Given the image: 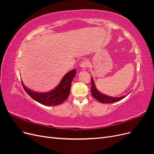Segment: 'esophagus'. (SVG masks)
I'll return each instance as SVG.
<instances>
[{
    "instance_id": "34e87169",
    "label": "esophagus",
    "mask_w": 154,
    "mask_h": 154,
    "mask_svg": "<svg viewBox=\"0 0 154 154\" xmlns=\"http://www.w3.org/2000/svg\"><path fill=\"white\" fill-rule=\"evenodd\" d=\"M88 62L87 61V60H84V61H82L80 63V66L82 69H86V68L88 67Z\"/></svg>"
}]
</instances>
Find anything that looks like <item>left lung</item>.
<instances>
[{
	"mask_svg": "<svg viewBox=\"0 0 154 154\" xmlns=\"http://www.w3.org/2000/svg\"><path fill=\"white\" fill-rule=\"evenodd\" d=\"M91 94L92 96L94 97L96 100H97L98 101H100V103H115V102H117L118 101L122 100L123 99L124 97H125L128 94L122 96V97H111L105 95L102 93L100 92L96 87L95 83L94 82V80H93L92 77L91 78Z\"/></svg>",
	"mask_w": 154,
	"mask_h": 154,
	"instance_id": "left-lung-1",
	"label": "left lung"
}]
</instances>
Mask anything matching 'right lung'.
<instances>
[{
  "mask_svg": "<svg viewBox=\"0 0 154 154\" xmlns=\"http://www.w3.org/2000/svg\"><path fill=\"white\" fill-rule=\"evenodd\" d=\"M76 74L75 69L69 71L63 77L59 84L53 90L48 92L32 91L27 88L24 83H22L27 94L36 101L46 106H56L62 104L67 99L71 89L72 80Z\"/></svg>",
  "mask_w": 154,
  "mask_h": 154,
  "instance_id": "add662e5",
  "label": "right lung"
}]
</instances>
